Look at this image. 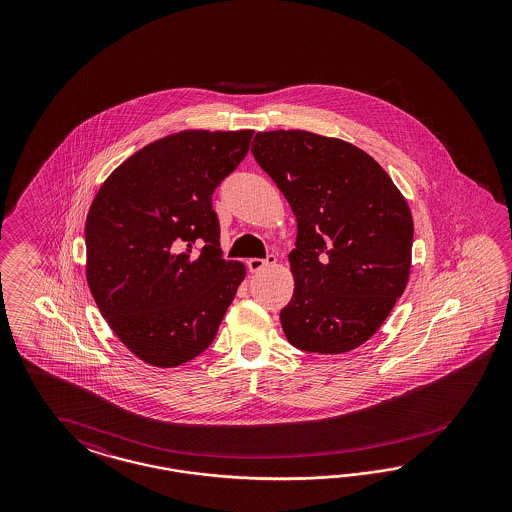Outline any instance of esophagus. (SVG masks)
Here are the masks:
<instances>
[{
	"label": "esophagus",
	"mask_w": 512,
	"mask_h": 512,
	"mask_svg": "<svg viewBox=\"0 0 512 512\" xmlns=\"http://www.w3.org/2000/svg\"><path fill=\"white\" fill-rule=\"evenodd\" d=\"M276 263V255H268L266 259H249L248 268L251 272H261L266 266Z\"/></svg>",
	"instance_id": "1"
}]
</instances>
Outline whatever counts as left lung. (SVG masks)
<instances>
[{"mask_svg":"<svg viewBox=\"0 0 512 512\" xmlns=\"http://www.w3.org/2000/svg\"><path fill=\"white\" fill-rule=\"evenodd\" d=\"M251 154L296 217L295 293L279 319L291 345L340 355L370 340L403 295L413 217L381 165L310 131H266Z\"/></svg>","mask_w":512,"mask_h":512,"instance_id":"1","label":"left lung"}]
</instances>
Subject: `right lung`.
<instances>
[{"mask_svg": "<svg viewBox=\"0 0 512 512\" xmlns=\"http://www.w3.org/2000/svg\"><path fill=\"white\" fill-rule=\"evenodd\" d=\"M253 131H182L131 155L86 219V278L101 315L140 360L174 368L210 347L246 278L225 261L216 187Z\"/></svg>", "mask_w": 512, "mask_h": 512, "instance_id": "right-lung-1", "label": "right lung"}]
</instances>
